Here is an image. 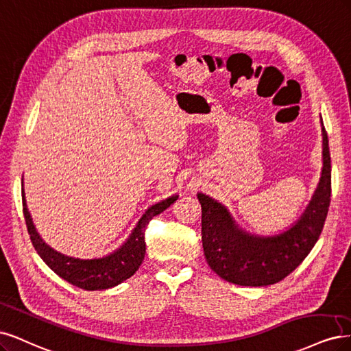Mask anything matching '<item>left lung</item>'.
Returning a JSON list of instances; mask_svg holds the SVG:
<instances>
[{
    "instance_id": "obj_1",
    "label": "left lung",
    "mask_w": 351,
    "mask_h": 351,
    "mask_svg": "<svg viewBox=\"0 0 351 351\" xmlns=\"http://www.w3.org/2000/svg\"><path fill=\"white\" fill-rule=\"evenodd\" d=\"M324 169L318 189L302 219L274 237L250 236L234 226L230 214L213 198L198 194L206 261L223 280L239 286H269L295 271L312 251L331 202V154L325 127Z\"/></svg>"
}]
</instances>
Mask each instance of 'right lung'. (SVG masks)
Returning a JSON list of instances; mask_svg holds the SVG:
<instances>
[{
    "instance_id": "right-lung-1",
    "label": "right lung",
    "mask_w": 351,
    "mask_h": 351,
    "mask_svg": "<svg viewBox=\"0 0 351 351\" xmlns=\"http://www.w3.org/2000/svg\"><path fill=\"white\" fill-rule=\"evenodd\" d=\"M178 199V195L167 198L159 204H156L147 210L143 217L140 219L137 228L134 229L130 239L123 243L119 250L114 254H110L105 258L99 259H75L61 255L60 252L53 251L45 243L39 234L36 233L35 226L32 223L30 214L26 208V201L23 194V214L27 226V232L30 234V241L35 246L36 252L43 259L47 265L58 274L65 281L71 282L73 286H77L84 290H105L110 289L123 280L134 276L143 263L145 255V228L149 221L165 211L167 207H171Z\"/></svg>"
}]
</instances>
